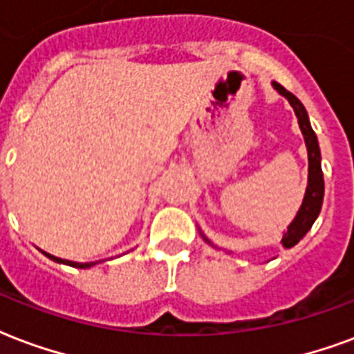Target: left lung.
Instances as JSON below:
<instances>
[{
	"label": "left lung",
	"mask_w": 354,
	"mask_h": 354,
	"mask_svg": "<svg viewBox=\"0 0 354 354\" xmlns=\"http://www.w3.org/2000/svg\"><path fill=\"white\" fill-rule=\"evenodd\" d=\"M273 87L282 96H286L291 107H293V111H295L297 118H299L301 131L304 135V141H306V148H308V187H306V195H304L303 206L297 213V217L288 226V232L282 237V245H284L286 249H290V247L297 245L306 236V232L312 228L314 221L317 219V215L321 212V204H323V195H325V182H323V171H321L319 145H317V137H315L314 129L310 126L308 113L304 109V105L299 102L297 96H293L290 91H286L277 81H273Z\"/></svg>",
	"instance_id": "8db88e82"
}]
</instances>
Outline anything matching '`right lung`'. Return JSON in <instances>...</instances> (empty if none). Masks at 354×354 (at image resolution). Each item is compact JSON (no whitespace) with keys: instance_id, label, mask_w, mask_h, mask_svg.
Instances as JSON below:
<instances>
[{"instance_id":"right-lung-1","label":"right lung","mask_w":354,"mask_h":354,"mask_svg":"<svg viewBox=\"0 0 354 354\" xmlns=\"http://www.w3.org/2000/svg\"><path fill=\"white\" fill-rule=\"evenodd\" d=\"M46 256H48V258H50V260H53V261H59V263H66V266H72V267H80V269H87V267H91V266H94V263H77V261H70V260H61V258H55V256H51V254H48V252H44Z\"/></svg>"}]
</instances>
